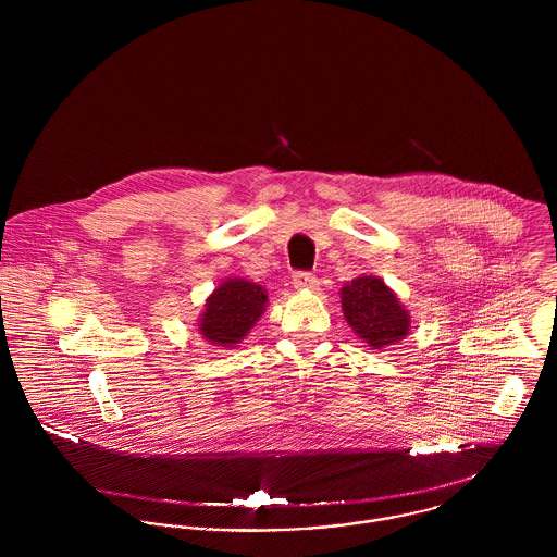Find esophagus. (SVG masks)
Wrapping results in <instances>:
<instances>
[{
    "label": "esophagus",
    "mask_w": 557,
    "mask_h": 557,
    "mask_svg": "<svg viewBox=\"0 0 557 557\" xmlns=\"http://www.w3.org/2000/svg\"><path fill=\"white\" fill-rule=\"evenodd\" d=\"M292 283L296 289H315L318 287V276L311 272H296L292 276Z\"/></svg>",
    "instance_id": "esophagus-1"
}]
</instances>
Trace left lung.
Here are the masks:
<instances>
[{"mask_svg": "<svg viewBox=\"0 0 557 557\" xmlns=\"http://www.w3.org/2000/svg\"><path fill=\"white\" fill-rule=\"evenodd\" d=\"M343 315L373 349L395 345L409 332V313L377 276H358L341 289Z\"/></svg>", "mask_w": 557, "mask_h": 557, "instance_id": "left-lung-1", "label": "left lung"}]
</instances>
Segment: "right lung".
<instances>
[{
	"instance_id": "obj_1",
	"label": "right lung",
	"mask_w": 557,
	"mask_h": 557,
	"mask_svg": "<svg viewBox=\"0 0 557 557\" xmlns=\"http://www.w3.org/2000/svg\"><path fill=\"white\" fill-rule=\"evenodd\" d=\"M265 302L268 296L261 285L246 278H227L208 298L199 332L221 349L234 347L263 315Z\"/></svg>"
}]
</instances>
